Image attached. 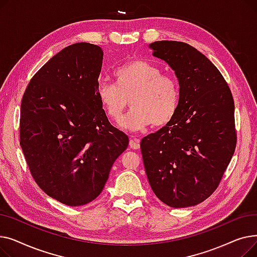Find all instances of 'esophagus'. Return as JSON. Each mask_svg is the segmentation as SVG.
<instances>
[{"instance_id":"obj_1","label":"esophagus","mask_w":257,"mask_h":257,"mask_svg":"<svg viewBox=\"0 0 257 257\" xmlns=\"http://www.w3.org/2000/svg\"><path fill=\"white\" fill-rule=\"evenodd\" d=\"M129 146H130V148H132V149H134V150H139L140 148H141L140 140H138V139H131L130 142H129Z\"/></svg>"}]
</instances>
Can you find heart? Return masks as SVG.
Masks as SVG:
<instances>
[{"label":"heart","instance_id":"1","mask_svg":"<svg viewBox=\"0 0 257 257\" xmlns=\"http://www.w3.org/2000/svg\"><path fill=\"white\" fill-rule=\"evenodd\" d=\"M113 76L115 84L102 81L97 86L100 105L111 120L120 119L129 96L132 108L121 121L126 129L163 127L174 118L180 96L176 78L161 74L159 66L143 59L117 67Z\"/></svg>","mask_w":257,"mask_h":257}]
</instances>
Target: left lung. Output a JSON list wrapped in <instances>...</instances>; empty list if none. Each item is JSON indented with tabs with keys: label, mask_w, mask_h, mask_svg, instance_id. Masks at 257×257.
<instances>
[{
	"label": "left lung",
	"mask_w": 257,
	"mask_h": 257,
	"mask_svg": "<svg viewBox=\"0 0 257 257\" xmlns=\"http://www.w3.org/2000/svg\"><path fill=\"white\" fill-rule=\"evenodd\" d=\"M179 81L174 118L141 142L148 180L165 204L182 208L207 199L220 184L236 146L234 101L215 65L188 44L152 43Z\"/></svg>",
	"instance_id": "8db88e82"
}]
</instances>
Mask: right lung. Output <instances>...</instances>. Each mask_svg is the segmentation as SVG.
<instances>
[{
    "label": "right lung",
    "instance_id": "obj_1",
    "mask_svg": "<svg viewBox=\"0 0 257 257\" xmlns=\"http://www.w3.org/2000/svg\"><path fill=\"white\" fill-rule=\"evenodd\" d=\"M102 61L99 46L64 48L33 76L21 104L20 144L32 177L69 206L88 204L101 194L129 144L97 97Z\"/></svg>",
    "mask_w": 257,
    "mask_h": 257
}]
</instances>
